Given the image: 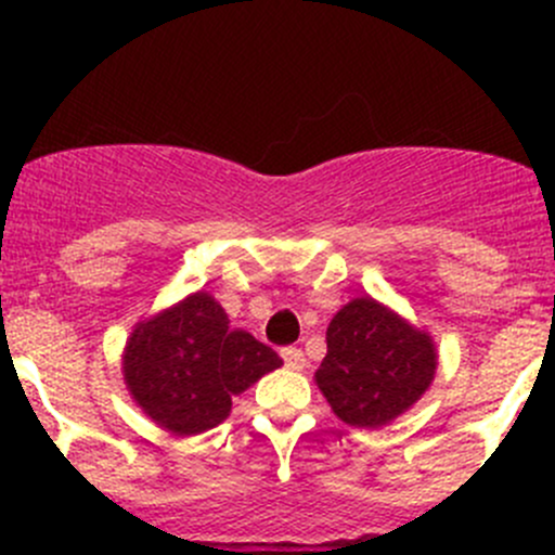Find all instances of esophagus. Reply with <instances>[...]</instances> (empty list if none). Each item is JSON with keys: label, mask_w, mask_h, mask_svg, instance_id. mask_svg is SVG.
<instances>
[{"label": "esophagus", "mask_w": 555, "mask_h": 555, "mask_svg": "<svg viewBox=\"0 0 555 555\" xmlns=\"http://www.w3.org/2000/svg\"><path fill=\"white\" fill-rule=\"evenodd\" d=\"M282 360L289 371H304L306 367V354L298 349V346H287V349H282Z\"/></svg>", "instance_id": "34e87169"}]
</instances>
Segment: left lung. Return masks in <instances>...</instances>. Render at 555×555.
<instances>
[{"label": "left lung", "instance_id": "obj_1", "mask_svg": "<svg viewBox=\"0 0 555 555\" xmlns=\"http://www.w3.org/2000/svg\"><path fill=\"white\" fill-rule=\"evenodd\" d=\"M435 365L427 333L373 298H357L330 322L317 384L340 422L382 427L427 391Z\"/></svg>", "mask_w": 555, "mask_h": 555}]
</instances>
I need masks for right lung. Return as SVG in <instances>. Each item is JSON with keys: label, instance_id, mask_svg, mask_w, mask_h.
Returning <instances> with one entry per match:
<instances>
[{"label": "right lung", "instance_id": "add662e5", "mask_svg": "<svg viewBox=\"0 0 555 555\" xmlns=\"http://www.w3.org/2000/svg\"><path fill=\"white\" fill-rule=\"evenodd\" d=\"M282 365L271 346L233 330L206 293L142 322L128 338L122 376L150 418L198 435L228 418L233 395Z\"/></svg>", "mask_w": 555, "mask_h": 555}]
</instances>
